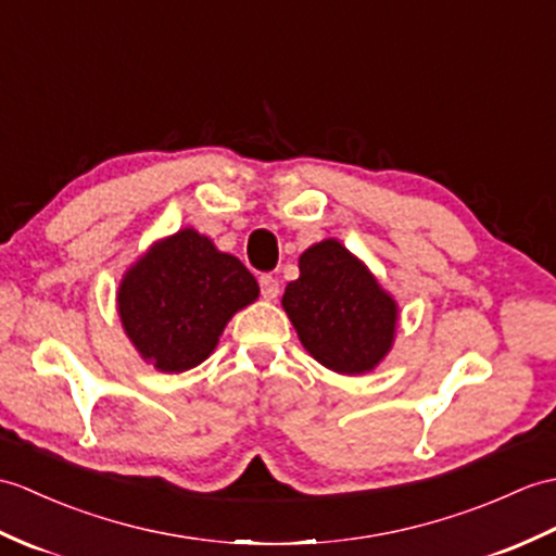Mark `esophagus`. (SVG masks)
<instances>
[{
    "instance_id": "obj_1",
    "label": "esophagus",
    "mask_w": 556,
    "mask_h": 556,
    "mask_svg": "<svg viewBox=\"0 0 556 556\" xmlns=\"http://www.w3.org/2000/svg\"><path fill=\"white\" fill-rule=\"evenodd\" d=\"M257 281H261V291H263L265 299L275 301L277 293H279V281L273 275H263Z\"/></svg>"
}]
</instances>
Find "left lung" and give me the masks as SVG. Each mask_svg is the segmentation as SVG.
<instances>
[{
	"label": "left lung",
	"mask_w": 556,
	"mask_h": 556,
	"mask_svg": "<svg viewBox=\"0 0 556 556\" xmlns=\"http://www.w3.org/2000/svg\"><path fill=\"white\" fill-rule=\"evenodd\" d=\"M281 305L305 351L339 374H365L391 351L397 305L341 241L325 239L299 261Z\"/></svg>",
	"instance_id": "1"
}]
</instances>
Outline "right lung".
Masks as SVG:
<instances>
[{"label":"right lung","mask_w":556,"mask_h":556,"mask_svg":"<svg viewBox=\"0 0 556 556\" xmlns=\"http://www.w3.org/2000/svg\"><path fill=\"white\" fill-rule=\"evenodd\" d=\"M261 289L239 257L219 253L197 229H179L139 257L118 289L127 339L156 369L177 374L201 365L231 315Z\"/></svg>","instance_id":"add662e5"}]
</instances>
